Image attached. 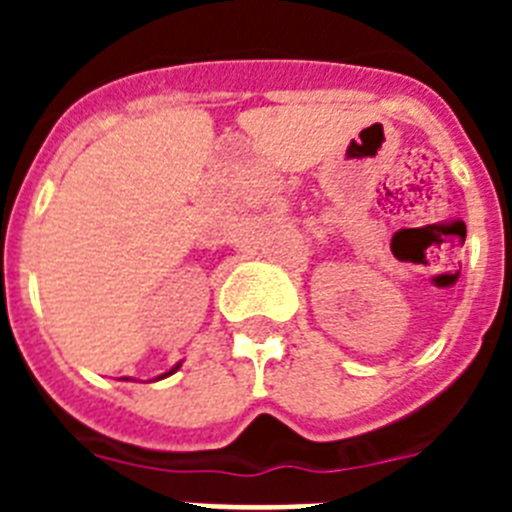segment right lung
I'll return each instance as SVG.
<instances>
[{"label": "right lung", "instance_id": "obj_1", "mask_svg": "<svg viewBox=\"0 0 512 512\" xmlns=\"http://www.w3.org/2000/svg\"><path fill=\"white\" fill-rule=\"evenodd\" d=\"M179 366H182V364H176V366H174V369H171V372H166V374H161V377H158V379H164V377H169V374H174V372H176V369H179Z\"/></svg>", "mask_w": 512, "mask_h": 512}]
</instances>
